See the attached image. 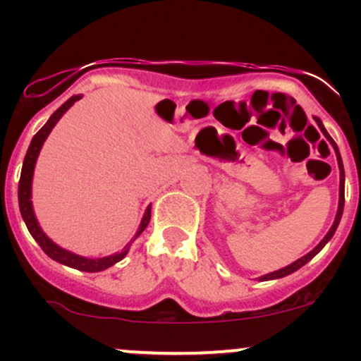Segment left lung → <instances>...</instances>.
Returning a JSON list of instances; mask_svg holds the SVG:
<instances>
[{
    "mask_svg": "<svg viewBox=\"0 0 361 361\" xmlns=\"http://www.w3.org/2000/svg\"><path fill=\"white\" fill-rule=\"evenodd\" d=\"M314 120H316V122H317V126H319V128H321V132H322V134L326 135V139L329 140V142H331V146H333L334 152H336V159H338V166H339V202H338V212H336V217H334V222H333V226H331V229L327 231V234L324 235V238H322V241L319 243L317 246L314 247L312 251H309L307 255H304V256H302V258H299V259H297V261H293V263H290L288 267H283V268H280V270H276V271H271V273H267V275L259 276V280H261V281H267V280H276V279H283V276L290 275V273H293V271H297V270H299V268L304 267L305 263H309V261L312 259L314 256H316L317 252L321 251L322 247H324L326 244L331 241V238H333L334 233H336V229H338V226H339V221H341L343 209H345V168H343L341 154H339V149H338V146H336V142H334L333 137H331V135L327 134V130H326V128H324V126H322L321 118L314 117Z\"/></svg>",
    "mask_w": 361,
    "mask_h": 361,
    "instance_id": "obj_1",
    "label": "left lung"
}]
</instances>
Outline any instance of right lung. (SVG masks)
<instances>
[{
	"mask_svg": "<svg viewBox=\"0 0 361 361\" xmlns=\"http://www.w3.org/2000/svg\"><path fill=\"white\" fill-rule=\"evenodd\" d=\"M82 94H74V97L69 98L68 102L62 103V105L57 109L54 114L51 115V118L47 120V123L40 128L39 132L34 135L32 139L30 146H28L27 154H25L23 159V166H22V175H20V183H18V205H20V214H22L25 224H27V229L28 233L32 234V238L39 243V246L42 247L45 255L49 258H52L57 263L66 264V267H71L74 270H80V271H88V273H97V271H103L106 268L114 267L115 263H118L120 259L126 258V255L130 250L132 243L139 238L140 234L144 233V229L147 227L149 221H151V205L147 207L146 212L142 215V221L139 224V229L135 233L134 239L127 244L120 252H115V255L110 256H103V258H85V256L76 255V252H71L64 247L57 246L56 243L52 241L51 238H47V234L44 233L42 227H40L39 221H37L35 212H34V205H32V180H34V169H35V163H37V157L40 154V149H42L45 139L49 137L51 130L56 127V123L59 122L62 115L66 114L71 106L76 103L78 100H81Z\"/></svg>",
	"mask_w": 361,
	"mask_h": 361,
	"instance_id": "1",
	"label": "right lung"
}]
</instances>
